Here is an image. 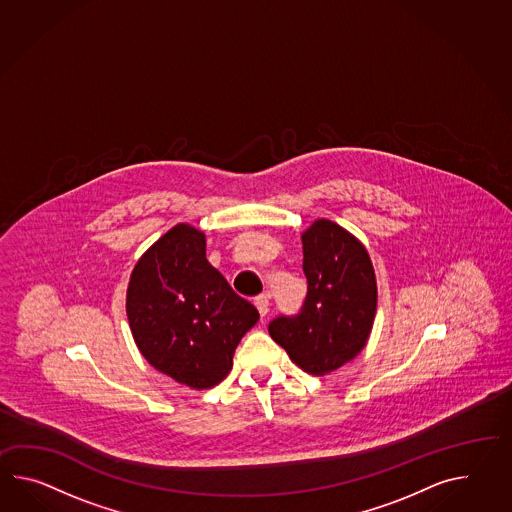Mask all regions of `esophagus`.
<instances>
[{
    "label": "esophagus",
    "instance_id": "34e87169",
    "mask_svg": "<svg viewBox=\"0 0 512 512\" xmlns=\"http://www.w3.org/2000/svg\"><path fill=\"white\" fill-rule=\"evenodd\" d=\"M255 307H257V311H259V314L261 316H266L268 314V311H270V301H268V296H257L255 298Z\"/></svg>",
    "mask_w": 512,
    "mask_h": 512
}]
</instances>
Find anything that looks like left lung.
I'll return each instance as SVG.
<instances>
[{"instance_id": "8db88e82", "label": "left lung", "mask_w": 512, "mask_h": 512, "mask_svg": "<svg viewBox=\"0 0 512 512\" xmlns=\"http://www.w3.org/2000/svg\"><path fill=\"white\" fill-rule=\"evenodd\" d=\"M307 298L298 316L268 327L303 372L331 374L366 346L377 311V283L359 238L331 220H314L303 233Z\"/></svg>"}]
</instances>
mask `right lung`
<instances>
[{"label": "right lung", "mask_w": 512, "mask_h": 512, "mask_svg": "<svg viewBox=\"0 0 512 512\" xmlns=\"http://www.w3.org/2000/svg\"><path fill=\"white\" fill-rule=\"evenodd\" d=\"M205 233L177 224L138 259L125 312L135 344L155 370L196 390L233 368L238 342L259 320L205 257Z\"/></svg>", "instance_id": "right-lung-1"}]
</instances>
